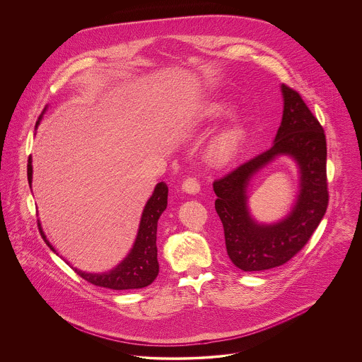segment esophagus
Instances as JSON below:
<instances>
[{
    "instance_id": "obj_1",
    "label": "esophagus",
    "mask_w": 362,
    "mask_h": 362,
    "mask_svg": "<svg viewBox=\"0 0 362 362\" xmlns=\"http://www.w3.org/2000/svg\"><path fill=\"white\" fill-rule=\"evenodd\" d=\"M182 191H185L187 194H198L201 191V185L198 182L197 178L194 177H188L184 182H182Z\"/></svg>"
}]
</instances>
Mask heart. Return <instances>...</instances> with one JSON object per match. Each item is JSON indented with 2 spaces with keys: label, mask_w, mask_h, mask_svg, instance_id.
I'll return each instance as SVG.
<instances>
[{
  "label": "heart",
  "mask_w": 362,
  "mask_h": 362,
  "mask_svg": "<svg viewBox=\"0 0 362 362\" xmlns=\"http://www.w3.org/2000/svg\"><path fill=\"white\" fill-rule=\"evenodd\" d=\"M227 105L220 100L209 102L197 112L198 121H211L223 115ZM244 141V131L238 124H231L220 129L207 145V157L217 164L228 163L238 153Z\"/></svg>",
  "instance_id": "1"
}]
</instances>
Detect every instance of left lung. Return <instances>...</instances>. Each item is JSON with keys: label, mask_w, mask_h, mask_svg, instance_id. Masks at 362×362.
<instances>
[{"label": "left lung", "mask_w": 362, "mask_h": 362, "mask_svg": "<svg viewBox=\"0 0 362 362\" xmlns=\"http://www.w3.org/2000/svg\"><path fill=\"white\" fill-rule=\"evenodd\" d=\"M281 93L284 110L273 146L213 182L228 258L244 272L277 267L298 254L329 204L325 131L298 92L281 85ZM279 155L298 163L300 194L284 219L262 225L249 214L246 191L250 178Z\"/></svg>", "instance_id": "obj_1"}]
</instances>
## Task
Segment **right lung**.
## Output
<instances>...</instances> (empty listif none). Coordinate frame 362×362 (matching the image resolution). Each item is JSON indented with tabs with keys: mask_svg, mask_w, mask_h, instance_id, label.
Wrapping results in <instances>:
<instances>
[{
	"mask_svg": "<svg viewBox=\"0 0 362 362\" xmlns=\"http://www.w3.org/2000/svg\"><path fill=\"white\" fill-rule=\"evenodd\" d=\"M46 110V108H45ZM42 115L39 117V121L42 119ZM37 121V124H39ZM36 124V128H37ZM32 157L28 160V181L32 188ZM167 197H168V188L164 182H158L156 185L153 195L146 202V206L144 209L138 235L135 240V244L128 254V257L124 259L117 267H114L110 272L105 273H86L82 270H78L72 267L82 279L86 281L111 290H136L144 288L155 281L158 274V262H157V247H156V234H157V221L161 216V213L167 207ZM40 234L45 240V243L50 247L52 252L55 250L52 244L46 238L40 223H39Z\"/></svg>",
	"mask_w": 362,
	"mask_h": 362,
	"instance_id": "add662e5",
	"label": "right lung"
}]
</instances>
